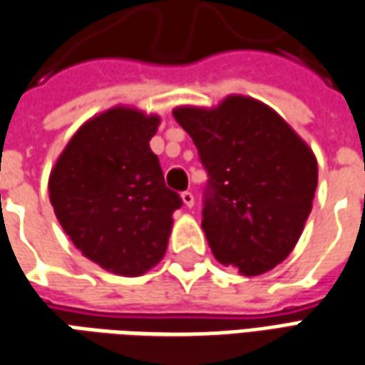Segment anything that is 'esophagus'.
<instances>
[{
    "instance_id": "esophagus-1",
    "label": "esophagus",
    "mask_w": 365,
    "mask_h": 365,
    "mask_svg": "<svg viewBox=\"0 0 365 365\" xmlns=\"http://www.w3.org/2000/svg\"><path fill=\"white\" fill-rule=\"evenodd\" d=\"M180 198H182V202L187 204L188 208H192V206H195V195H192L190 190H185V192L180 195Z\"/></svg>"
}]
</instances>
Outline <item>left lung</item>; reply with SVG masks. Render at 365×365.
<instances>
[{
	"mask_svg": "<svg viewBox=\"0 0 365 365\" xmlns=\"http://www.w3.org/2000/svg\"><path fill=\"white\" fill-rule=\"evenodd\" d=\"M173 115L208 175L202 230L214 257L245 277L273 269L311 214L319 182L312 151L271 108L244 96Z\"/></svg>",
	"mask_w": 365,
	"mask_h": 365,
	"instance_id": "left-lung-1",
	"label": "left lung"
}]
</instances>
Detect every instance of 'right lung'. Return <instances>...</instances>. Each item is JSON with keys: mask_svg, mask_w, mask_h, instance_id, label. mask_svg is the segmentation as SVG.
<instances>
[{"mask_svg": "<svg viewBox=\"0 0 365 365\" xmlns=\"http://www.w3.org/2000/svg\"><path fill=\"white\" fill-rule=\"evenodd\" d=\"M159 123L129 108L100 113L76 131L48 178L54 214L72 244L125 277L163 259L173 212L182 206L149 147Z\"/></svg>", "mask_w": 365, "mask_h": 365, "instance_id": "1", "label": "right lung"}]
</instances>
